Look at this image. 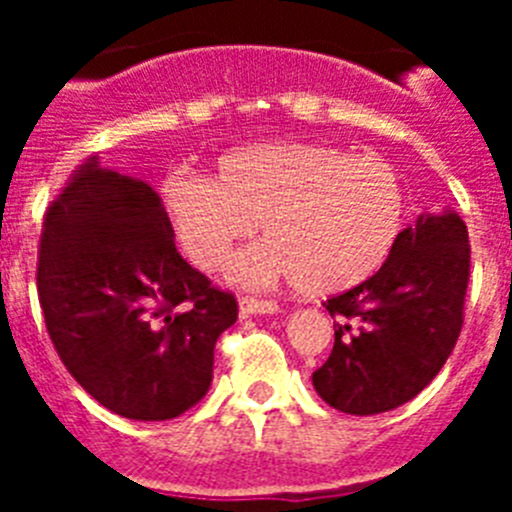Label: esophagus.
I'll use <instances>...</instances> for the list:
<instances>
[{
	"mask_svg": "<svg viewBox=\"0 0 512 512\" xmlns=\"http://www.w3.org/2000/svg\"><path fill=\"white\" fill-rule=\"evenodd\" d=\"M238 307H241V315L248 318V315H269V312H277L279 305L274 300H259V297H241L238 300Z\"/></svg>",
	"mask_w": 512,
	"mask_h": 512,
	"instance_id": "obj_1",
	"label": "esophagus"
}]
</instances>
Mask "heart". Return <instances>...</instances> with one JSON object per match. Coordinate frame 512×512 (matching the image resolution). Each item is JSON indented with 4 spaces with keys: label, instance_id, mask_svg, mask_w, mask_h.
I'll list each match as a JSON object with an SVG mask.
<instances>
[{
    "label": "heart",
    "instance_id": "b5f03b06",
    "mask_svg": "<svg viewBox=\"0 0 512 512\" xmlns=\"http://www.w3.org/2000/svg\"><path fill=\"white\" fill-rule=\"evenodd\" d=\"M161 200L194 266L223 269L261 220L266 241L233 266V282L289 279L305 295H338L372 279L408 223L402 179L379 158L323 143H261L225 153L215 179L171 174Z\"/></svg>",
    "mask_w": 512,
    "mask_h": 512
}]
</instances>
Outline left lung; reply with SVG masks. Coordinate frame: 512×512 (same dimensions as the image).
I'll return each instance as SVG.
<instances>
[{
  "mask_svg": "<svg viewBox=\"0 0 512 512\" xmlns=\"http://www.w3.org/2000/svg\"><path fill=\"white\" fill-rule=\"evenodd\" d=\"M469 253L456 212L418 217L372 279L323 302L336 343L312 384L330 408L387 413L431 384L464 325Z\"/></svg>",
  "mask_w": 512,
  "mask_h": 512,
  "instance_id": "left-lung-1",
  "label": "left lung"
}]
</instances>
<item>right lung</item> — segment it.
I'll return each mask as SVG.
<instances>
[{
  "mask_svg": "<svg viewBox=\"0 0 512 512\" xmlns=\"http://www.w3.org/2000/svg\"><path fill=\"white\" fill-rule=\"evenodd\" d=\"M35 277L53 348L99 405L171 420L207 395L238 302L182 259L146 182L97 156L76 166L45 210Z\"/></svg>",
  "mask_w": 512,
  "mask_h": 512,
  "instance_id": "1",
  "label": "right lung"
}]
</instances>
